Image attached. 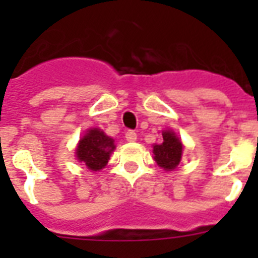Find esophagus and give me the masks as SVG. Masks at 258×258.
Instances as JSON below:
<instances>
[{"label":"esophagus","mask_w":258,"mask_h":258,"mask_svg":"<svg viewBox=\"0 0 258 258\" xmlns=\"http://www.w3.org/2000/svg\"><path fill=\"white\" fill-rule=\"evenodd\" d=\"M125 141L127 142L137 141V134H135V131H131V130H128V131L125 133Z\"/></svg>","instance_id":"1"}]
</instances>
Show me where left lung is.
<instances>
[{
	"instance_id": "obj_1",
	"label": "left lung",
	"mask_w": 258,
	"mask_h": 258,
	"mask_svg": "<svg viewBox=\"0 0 258 258\" xmlns=\"http://www.w3.org/2000/svg\"><path fill=\"white\" fill-rule=\"evenodd\" d=\"M163 142L159 145H154V159L166 171H171L179 165L182 158V142L171 130H165L162 133Z\"/></svg>"
}]
</instances>
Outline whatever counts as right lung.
<instances>
[{"mask_svg": "<svg viewBox=\"0 0 258 258\" xmlns=\"http://www.w3.org/2000/svg\"><path fill=\"white\" fill-rule=\"evenodd\" d=\"M115 150L112 138L107 137L100 128H91L79 141L76 149L78 161L87 169L99 171L109 161V155Z\"/></svg>", "mask_w": 258, "mask_h": 258, "instance_id": "add662e5", "label": "right lung"}]
</instances>
